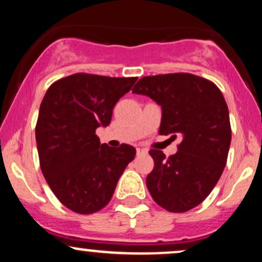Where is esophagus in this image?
I'll use <instances>...</instances> for the list:
<instances>
[{
  "label": "esophagus",
  "instance_id": "34e87169",
  "mask_svg": "<svg viewBox=\"0 0 262 262\" xmlns=\"http://www.w3.org/2000/svg\"><path fill=\"white\" fill-rule=\"evenodd\" d=\"M146 154H148V150H146V149H140V148L137 149V155H138V156L146 155Z\"/></svg>",
  "mask_w": 262,
  "mask_h": 262
}]
</instances>
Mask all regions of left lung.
Instances as JSON below:
<instances>
[{
	"label": "left lung",
	"mask_w": 262,
	"mask_h": 262,
	"mask_svg": "<svg viewBox=\"0 0 262 262\" xmlns=\"http://www.w3.org/2000/svg\"><path fill=\"white\" fill-rule=\"evenodd\" d=\"M132 91L161 106L160 135L182 137L179 151L169 158L150 150L154 169L146 187L164 209L187 212L206 200L227 164L231 140L227 102L212 81L188 73L144 76Z\"/></svg>",
	"instance_id": "obj_1"
}]
</instances>
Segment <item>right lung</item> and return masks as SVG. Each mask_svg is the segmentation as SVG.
Returning a JSON list of instances; mask_svg holds the SVG:
<instances>
[{"label":"right lung","instance_id":"1","mask_svg":"<svg viewBox=\"0 0 262 262\" xmlns=\"http://www.w3.org/2000/svg\"><path fill=\"white\" fill-rule=\"evenodd\" d=\"M137 80L79 73L55 81L45 93L35 125L40 169L73 212L92 214L106 207L134 159L133 146L101 144L96 129L110 124L113 107Z\"/></svg>","mask_w":262,"mask_h":262}]
</instances>
